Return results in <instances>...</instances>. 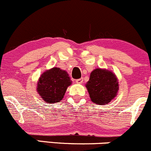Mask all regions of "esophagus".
Listing matches in <instances>:
<instances>
[{"mask_svg":"<svg viewBox=\"0 0 151 151\" xmlns=\"http://www.w3.org/2000/svg\"><path fill=\"white\" fill-rule=\"evenodd\" d=\"M76 82L77 84H81V83L83 82V78H78V79H76Z\"/></svg>","mask_w":151,"mask_h":151,"instance_id":"obj_1","label":"esophagus"}]
</instances>
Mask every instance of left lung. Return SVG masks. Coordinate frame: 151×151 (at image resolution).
I'll return each instance as SVG.
<instances>
[{"instance_id":"1","label":"left lung","mask_w":151,"mask_h":151,"mask_svg":"<svg viewBox=\"0 0 151 151\" xmlns=\"http://www.w3.org/2000/svg\"><path fill=\"white\" fill-rule=\"evenodd\" d=\"M86 87L93 103L104 105L116 96L119 84L113 73L102 69H96L90 74Z\"/></svg>"}]
</instances>
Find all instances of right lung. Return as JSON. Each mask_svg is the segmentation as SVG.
Wrapping results in <instances>:
<instances>
[{
  "instance_id": "right-lung-1",
  "label": "right lung",
  "mask_w": 151,
  "mask_h": 151,
  "mask_svg": "<svg viewBox=\"0 0 151 151\" xmlns=\"http://www.w3.org/2000/svg\"><path fill=\"white\" fill-rule=\"evenodd\" d=\"M68 76L67 72L57 67L41 75L37 91L45 102L56 103L64 98L67 87L71 84Z\"/></svg>"
}]
</instances>
